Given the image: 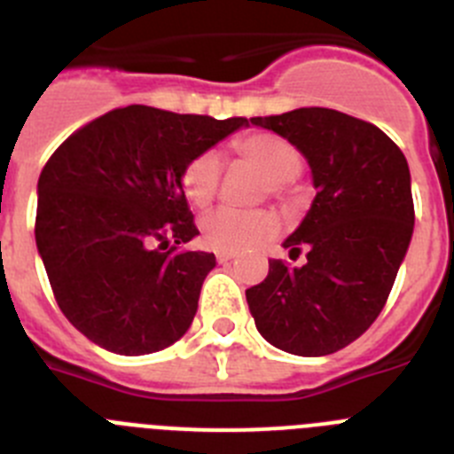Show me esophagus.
<instances>
[{
  "label": "esophagus",
  "instance_id": "esophagus-1",
  "mask_svg": "<svg viewBox=\"0 0 454 454\" xmlns=\"http://www.w3.org/2000/svg\"><path fill=\"white\" fill-rule=\"evenodd\" d=\"M234 256H236L234 252H218V254H215V259H218V263H230Z\"/></svg>",
  "mask_w": 454,
  "mask_h": 454
}]
</instances>
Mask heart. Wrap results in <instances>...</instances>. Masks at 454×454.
<instances>
[{"label":"heart","instance_id":"b5f03b06","mask_svg":"<svg viewBox=\"0 0 454 454\" xmlns=\"http://www.w3.org/2000/svg\"><path fill=\"white\" fill-rule=\"evenodd\" d=\"M236 155L256 168L268 180L270 193L284 198L288 184L301 170V155L284 137L272 132H256L243 137L234 145ZM220 157L207 151L195 155L182 173V189L191 205L207 207L214 200L220 184ZM202 240L218 252H243L263 243L265 239L277 234L278 223L274 214L265 209L240 211L220 207L202 218Z\"/></svg>","mask_w":454,"mask_h":454}]
</instances>
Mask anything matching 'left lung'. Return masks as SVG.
I'll return each instance as SVG.
<instances>
[{
  "label": "left lung",
  "instance_id": "1",
  "mask_svg": "<svg viewBox=\"0 0 454 454\" xmlns=\"http://www.w3.org/2000/svg\"><path fill=\"white\" fill-rule=\"evenodd\" d=\"M249 123L277 132L306 157L317 195L284 240L306 263L270 261L245 290L272 347L303 357L335 353L380 315L414 231L410 166L380 128L328 107H299Z\"/></svg>",
  "mask_w": 454,
  "mask_h": 454
}]
</instances>
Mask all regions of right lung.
I'll return each mask as SVG.
<instances>
[{
    "label": "right lung",
    "instance_id": "obj_1",
    "mask_svg": "<svg viewBox=\"0 0 454 454\" xmlns=\"http://www.w3.org/2000/svg\"><path fill=\"white\" fill-rule=\"evenodd\" d=\"M247 119L128 106L74 132L37 180L35 245L65 317L94 344L145 356L189 331L211 252H176L200 234L184 166Z\"/></svg>",
    "mask_w": 454,
    "mask_h": 454
}]
</instances>
